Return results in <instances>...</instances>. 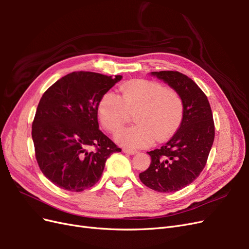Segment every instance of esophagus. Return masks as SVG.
Here are the masks:
<instances>
[{
    "label": "esophagus",
    "instance_id": "34e87169",
    "mask_svg": "<svg viewBox=\"0 0 249 249\" xmlns=\"http://www.w3.org/2000/svg\"><path fill=\"white\" fill-rule=\"evenodd\" d=\"M123 152L124 154H127V155H136L138 152L137 150H134V149H127V148H124Z\"/></svg>",
    "mask_w": 249,
    "mask_h": 249
}]
</instances>
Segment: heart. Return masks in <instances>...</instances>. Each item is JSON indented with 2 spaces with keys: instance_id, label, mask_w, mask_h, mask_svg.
<instances>
[{
  "instance_id": "1",
  "label": "heart",
  "mask_w": 249,
  "mask_h": 249,
  "mask_svg": "<svg viewBox=\"0 0 249 249\" xmlns=\"http://www.w3.org/2000/svg\"><path fill=\"white\" fill-rule=\"evenodd\" d=\"M120 99L114 92H107L99 103V117L110 133H116L134 112L136 124L116 134L115 139L126 148H142L155 139L162 142L175 133L184 115V105L178 93L160 83L134 80L119 88Z\"/></svg>"
}]
</instances>
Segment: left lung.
<instances>
[{"instance_id": "1", "label": "left lung", "mask_w": 249, "mask_h": 249, "mask_svg": "<svg viewBox=\"0 0 249 249\" xmlns=\"http://www.w3.org/2000/svg\"><path fill=\"white\" fill-rule=\"evenodd\" d=\"M180 96L183 120L177 133L165 144L147 152L149 167L139 178L158 192H176L191 184L205 168L215 137L212 110L208 97L196 83L178 71H153Z\"/></svg>"}]
</instances>
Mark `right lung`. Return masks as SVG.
I'll list each match as a JSON object with an SVG mask.
<instances>
[{
    "instance_id": "1",
    "label": "right lung",
    "mask_w": 249,
    "mask_h": 249,
    "mask_svg": "<svg viewBox=\"0 0 249 249\" xmlns=\"http://www.w3.org/2000/svg\"><path fill=\"white\" fill-rule=\"evenodd\" d=\"M122 79L73 71L43 93L32 124L35 157L44 177L61 189L80 192L92 187L108 158L122 152L97 123L101 99Z\"/></svg>"
}]
</instances>
